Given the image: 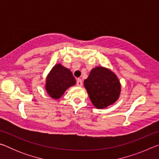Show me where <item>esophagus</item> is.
<instances>
[{
    "label": "esophagus",
    "instance_id": "esophagus-1",
    "mask_svg": "<svg viewBox=\"0 0 159 159\" xmlns=\"http://www.w3.org/2000/svg\"><path fill=\"white\" fill-rule=\"evenodd\" d=\"M76 84H77L78 86H82V85H83L82 80L80 79H78L76 80Z\"/></svg>",
    "mask_w": 159,
    "mask_h": 159
}]
</instances>
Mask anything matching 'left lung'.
<instances>
[{"label": "left lung", "instance_id": "obj_1", "mask_svg": "<svg viewBox=\"0 0 159 159\" xmlns=\"http://www.w3.org/2000/svg\"><path fill=\"white\" fill-rule=\"evenodd\" d=\"M84 86L94 106L104 109L117 101L121 86L114 72L103 66H96L84 80Z\"/></svg>", "mask_w": 159, "mask_h": 159}]
</instances>
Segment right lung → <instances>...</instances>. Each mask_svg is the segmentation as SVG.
<instances>
[{
    "instance_id": "1",
    "label": "right lung",
    "mask_w": 159,
    "mask_h": 159,
    "mask_svg": "<svg viewBox=\"0 0 159 159\" xmlns=\"http://www.w3.org/2000/svg\"><path fill=\"white\" fill-rule=\"evenodd\" d=\"M76 84V79L69 69L57 64L52 67L45 80V90L54 99H60L69 88Z\"/></svg>"
}]
</instances>
